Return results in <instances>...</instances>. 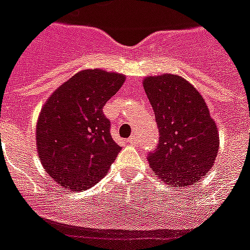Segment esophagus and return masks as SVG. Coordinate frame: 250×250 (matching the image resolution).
<instances>
[{
  "mask_svg": "<svg viewBox=\"0 0 250 250\" xmlns=\"http://www.w3.org/2000/svg\"><path fill=\"white\" fill-rule=\"evenodd\" d=\"M127 142H129L130 144H137L138 143V137H137V135H131V137L127 139Z\"/></svg>",
  "mask_w": 250,
  "mask_h": 250,
  "instance_id": "esophagus-1",
  "label": "esophagus"
}]
</instances>
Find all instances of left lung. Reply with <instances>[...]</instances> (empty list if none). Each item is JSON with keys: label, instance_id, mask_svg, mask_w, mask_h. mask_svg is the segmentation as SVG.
<instances>
[{"label": "left lung", "instance_id": "1", "mask_svg": "<svg viewBox=\"0 0 250 250\" xmlns=\"http://www.w3.org/2000/svg\"><path fill=\"white\" fill-rule=\"evenodd\" d=\"M154 111L160 143L148 154L150 168L167 185L189 187L211 170L220 138L203 97L181 76L165 74L143 83Z\"/></svg>", "mask_w": 250, "mask_h": 250}]
</instances>
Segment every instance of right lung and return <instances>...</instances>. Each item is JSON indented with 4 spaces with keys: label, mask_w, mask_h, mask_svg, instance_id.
Returning <instances> with one entry per match:
<instances>
[{
    "label": "right lung",
    "mask_w": 250,
    "mask_h": 250,
    "mask_svg": "<svg viewBox=\"0 0 250 250\" xmlns=\"http://www.w3.org/2000/svg\"><path fill=\"white\" fill-rule=\"evenodd\" d=\"M124 82L123 74L84 70L59 86L41 111L39 160L63 188L75 191L97 184L121 150L102 108Z\"/></svg>",
    "instance_id": "add662e5"
}]
</instances>
